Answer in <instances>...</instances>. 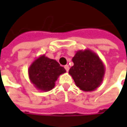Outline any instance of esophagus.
<instances>
[{
  "mask_svg": "<svg viewBox=\"0 0 127 127\" xmlns=\"http://www.w3.org/2000/svg\"><path fill=\"white\" fill-rule=\"evenodd\" d=\"M64 68H65V69H66V71L68 72V70H69V66H68V65H66V66H64Z\"/></svg>",
  "mask_w": 127,
  "mask_h": 127,
  "instance_id": "esophagus-1",
  "label": "esophagus"
}]
</instances>
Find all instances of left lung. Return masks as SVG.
<instances>
[{
  "label": "left lung",
  "instance_id": "1",
  "mask_svg": "<svg viewBox=\"0 0 127 127\" xmlns=\"http://www.w3.org/2000/svg\"><path fill=\"white\" fill-rule=\"evenodd\" d=\"M69 70L76 85L84 91L95 90L102 83L105 67L99 57L90 50L79 51L72 59Z\"/></svg>",
  "mask_w": 127,
  "mask_h": 127
}]
</instances>
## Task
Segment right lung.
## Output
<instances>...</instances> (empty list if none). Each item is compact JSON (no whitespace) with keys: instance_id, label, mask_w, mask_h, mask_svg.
<instances>
[{"instance_id":"1","label":"right lung","mask_w":127,"mask_h":127,"mask_svg":"<svg viewBox=\"0 0 127 127\" xmlns=\"http://www.w3.org/2000/svg\"><path fill=\"white\" fill-rule=\"evenodd\" d=\"M66 70L55 60L45 56L34 61L29 68V76L32 83L38 89L44 91L51 90L59 75Z\"/></svg>"}]
</instances>
